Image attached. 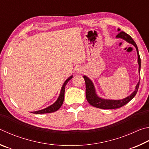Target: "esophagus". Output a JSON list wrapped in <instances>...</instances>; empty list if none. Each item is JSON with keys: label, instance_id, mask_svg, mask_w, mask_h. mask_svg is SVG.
Segmentation results:
<instances>
[{"label": "esophagus", "instance_id": "esophagus-1", "mask_svg": "<svg viewBox=\"0 0 149 149\" xmlns=\"http://www.w3.org/2000/svg\"><path fill=\"white\" fill-rule=\"evenodd\" d=\"M78 72H79V73H81V72H82V70H80V69H79V70H78Z\"/></svg>", "mask_w": 149, "mask_h": 149}]
</instances>
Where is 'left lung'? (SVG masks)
<instances>
[{
  "instance_id": "obj_1",
  "label": "left lung",
  "mask_w": 149,
  "mask_h": 149,
  "mask_svg": "<svg viewBox=\"0 0 149 149\" xmlns=\"http://www.w3.org/2000/svg\"><path fill=\"white\" fill-rule=\"evenodd\" d=\"M120 29H118V31H120ZM116 38H121L122 40H124L126 41L129 44H132L135 48H136L137 54V63L139 65V73L140 74V70H141V58L139 56V51H138V48L137 46V44H135L134 40H133L132 38L129 35L123 31L120 32L118 35L116 36ZM84 79L85 80L86 82V100L88 101L91 105L95 107H97L99 109H118L121 107L124 106L127 104L129 101H131L133 98L135 97L137 92L138 88H139V81L135 86V90L131 94L127 96V97H125L122 100H107V99L101 98L99 96L97 93H96V90L93 84V82L89 78L84 75Z\"/></svg>"
}]
</instances>
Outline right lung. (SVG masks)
I'll return each instance as SVG.
<instances>
[{
    "instance_id": "add662e5",
    "label": "right lung",
    "mask_w": 149,
    "mask_h": 149,
    "mask_svg": "<svg viewBox=\"0 0 149 149\" xmlns=\"http://www.w3.org/2000/svg\"><path fill=\"white\" fill-rule=\"evenodd\" d=\"M72 75L70 76L66 80H65V82L63 83V86H62L61 91H60L59 95L58 98L57 99V100L56 101V102L52 104V105H49V107H48L45 108V109H42V110L31 112V113H34V114H45V113H54V112L58 110V109L61 107L63 103L65 86H66V85L68 83V82H69V80L72 79Z\"/></svg>"
}]
</instances>
